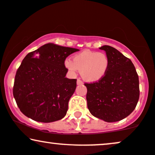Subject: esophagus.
<instances>
[{
  "instance_id": "obj_1",
  "label": "esophagus",
  "mask_w": 155,
  "mask_h": 155,
  "mask_svg": "<svg viewBox=\"0 0 155 155\" xmlns=\"http://www.w3.org/2000/svg\"><path fill=\"white\" fill-rule=\"evenodd\" d=\"M76 84H77V85H82V84H83V82H82L80 79H77Z\"/></svg>"
}]
</instances>
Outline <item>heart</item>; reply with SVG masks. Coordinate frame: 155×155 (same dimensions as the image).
<instances>
[{"label": "heart", "instance_id": "b5f03b06", "mask_svg": "<svg viewBox=\"0 0 155 155\" xmlns=\"http://www.w3.org/2000/svg\"><path fill=\"white\" fill-rule=\"evenodd\" d=\"M64 65L72 74L79 70L85 81L97 82L102 79L108 71L109 59L105 53L84 50L75 55L73 61L65 60Z\"/></svg>", "mask_w": 155, "mask_h": 155}]
</instances>
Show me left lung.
<instances>
[{
    "mask_svg": "<svg viewBox=\"0 0 155 155\" xmlns=\"http://www.w3.org/2000/svg\"><path fill=\"white\" fill-rule=\"evenodd\" d=\"M109 59V68L98 82L85 84L88 109L93 116L107 122L120 121L128 117L140 97L139 76L134 64L110 46L100 47Z\"/></svg>",
    "mask_w": 155,
    "mask_h": 155,
    "instance_id": "obj_1",
    "label": "left lung"
}]
</instances>
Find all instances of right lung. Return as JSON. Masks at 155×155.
<instances>
[{"label": "right lung", "mask_w": 155, "mask_h": 155, "mask_svg": "<svg viewBox=\"0 0 155 155\" xmlns=\"http://www.w3.org/2000/svg\"><path fill=\"white\" fill-rule=\"evenodd\" d=\"M79 51L48 43L28 53L15 76L13 93L25 116L39 122H53L66 116L76 88V79L66 77L67 56Z\"/></svg>", "instance_id": "right-lung-1"}]
</instances>
